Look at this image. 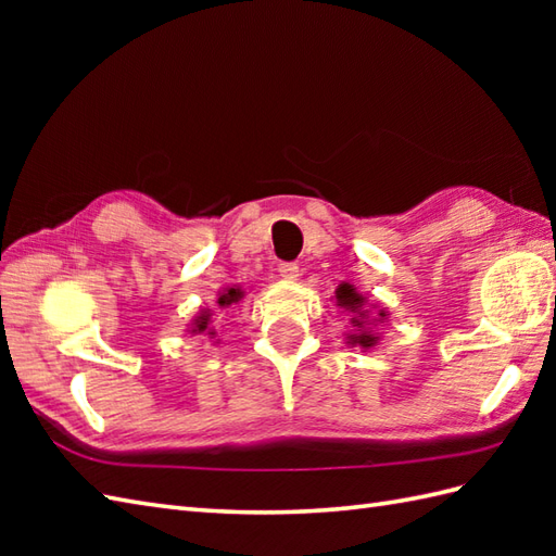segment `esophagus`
Listing matches in <instances>:
<instances>
[{"label":"esophagus","instance_id":"34e87169","mask_svg":"<svg viewBox=\"0 0 556 556\" xmlns=\"http://www.w3.org/2000/svg\"><path fill=\"white\" fill-rule=\"evenodd\" d=\"M279 277L287 279V281L299 279V265L296 263H281L279 265Z\"/></svg>","mask_w":556,"mask_h":556}]
</instances>
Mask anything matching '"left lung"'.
<instances>
[{"label":"left lung","mask_w":556,"mask_h":556,"mask_svg":"<svg viewBox=\"0 0 556 556\" xmlns=\"http://www.w3.org/2000/svg\"><path fill=\"white\" fill-rule=\"evenodd\" d=\"M334 301L339 308H344L351 315V332L346 334L349 346H361V349H372L380 344V334L375 332V327L387 320V311L377 308L375 303L368 301V296L353 287V285H339L334 291ZM378 313L375 314L374 311Z\"/></svg>","instance_id":"8db88e82"}]
</instances>
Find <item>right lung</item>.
<instances>
[{
	"label": "right lung",
	"mask_w": 556,
	"mask_h": 556,
	"mask_svg": "<svg viewBox=\"0 0 556 556\" xmlns=\"http://www.w3.org/2000/svg\"><path fill=\"white\" fill-rule=\"evenodd\" d=\"M243 296H245V291H243L241 287L224 289V291H219L217 308H219V311H229V308H233V305H239ZM215 317H217L215 311H210V308L200 311V313L193 317L191 327H188V332H191V334H207L210 339H215L217 332H215V327H212V323H215ZM215 344H217V341H215Z\"/></svg>",
	"instance_id": "right-lung-1"
}]
</instances>
